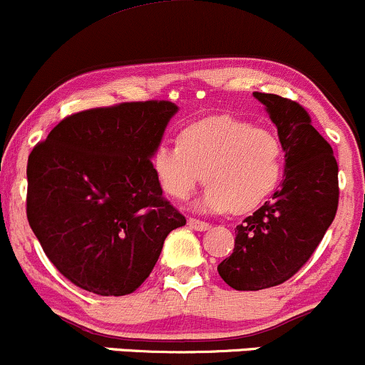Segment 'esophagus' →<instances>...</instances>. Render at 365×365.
Listing matches in <instances>:
<instances>
[{
	"mask_svg": "<svg viewBox=\"0 0 365 365\" xmlns=\"http://www.w3.org/2000/svg\"><path fill=\"white\" fill-rule=\"evenodd\" d=\"M187 225H190V228H193V230H197V231H207V230L210 228L209 222L200 221V219H193V217L187 219Z\"/></svg>",
	"mask_w": 365,
	"mask_h": 365,
	"instance_id": "obj_1",
	"label": "esophagus"
}]
</instances>
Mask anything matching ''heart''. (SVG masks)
<instances>
[{
  "label": "heart",
  "instance_id": "1",
  "mask_svg": "<svg viewBox=\"0 0 365 365\" xmlns=\"http://www.w3.org/2000/svg\"><path fill=\"white\" fill-rule=\"evenodd\" d=\"M153 170L168 197L186 200L207 184L198 207L242 214L261 205L284 174V146L275 132L233 116H214L187 125L178 144L162 143Z\"/></svg>",
  "mask_w": 365,
  "mask_h": 365
}]
</instances>
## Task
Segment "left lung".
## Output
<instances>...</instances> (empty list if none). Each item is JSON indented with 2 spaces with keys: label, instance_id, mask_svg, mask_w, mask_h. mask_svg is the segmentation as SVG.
Instances as JSON below:
<instances>
[{
  "label": "left lung",
  "instance_id": "left-lung-1",
  "mask_svg": "<svg viewBox=\"0 0 365 365\" xmlns=\"http://www.w3.org/2000/svg\"><path fill=\"white\" fill-rule=\"evenodd\" d=\"M275 123L285 153L284 181L272 202L237 226L235 249L217 272L237 291H261L296 275L322 242L338 210V162L307 109L254 92Z\"/></svg>",
  "mask_w": 365,
  "mask_h": 365
}]
</instances>
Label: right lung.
<instances>
[{
  "label": "right lung",
  "mask_w": 365,
  "mask_h": 365,
  "mask_svg": "<svg viewBox=\"0 0 365 365\" xmlns=\"http://www.w3.org/2000/svg\"><path fill=\"white\" fill-rule=\"evenodd\" d=\"M178 106L121 103L74 113L27 160V221L58 272L99 296L150 277L184 215L163 198L153 155Z\"/></svg>",
  "instance_id": "add662e5"
}]
</instances>
